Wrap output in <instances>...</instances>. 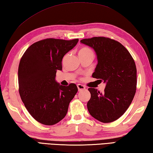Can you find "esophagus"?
I'll return each mask as SVG.
<instances>
[{
  "label": "esophagus",
  "instance_id": "1",
  "mask_svg": "<svg viewBox=\"0 0 153 153\" xmlns=\"http://www.w3.org/2000/svg\"><path fill=\"white\" fill-rule=\"evenodd\" d=\"M77 87H78V89L80 91H82V90H84L85 89V87L84 85H82L81 84H78L77 85Z\"/></svg>",
  "mask_w": 153,
  "mask_h": 153
}]
</instances>
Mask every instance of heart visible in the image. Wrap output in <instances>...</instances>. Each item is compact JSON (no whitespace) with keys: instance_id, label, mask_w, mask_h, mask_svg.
<instances>
[{"instance_id":"obj_1","label":"heart","mask_w":153,"mask_h":153,"mask_svg":"<svg viewBox=\"0 0 153 153\" xmlns=\"http://www.w3.org/2000/svg\"><path fill=\"white\" fill-rule=\"evenodd\" d=\"M89 52H92V51L89 48L85 47V48H81V49L79 50V53H89Z\"/></svg>"}]
</instances>
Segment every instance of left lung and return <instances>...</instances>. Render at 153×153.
<instances>
[{
  "mask_svg": "<svg viewBox=\"0 0 153 153\" xmlns=\"http://www.w3.org/2000/svg\"><path fill=\"white\" fill-rule=\"evenodd\" d=\"M81 42L93 48L98 63L93 78L106 82L103 93L89 88V114L103 123H109L124 114L134 97L137 80L134 60L128 50L116 40L105 37L83 39Z\"/></svg>",
  "mask_w": 153,
  "mask_h": 153,
  "instance_id": "left-lung-1",
  "label": "left lung"
}]
</instances>
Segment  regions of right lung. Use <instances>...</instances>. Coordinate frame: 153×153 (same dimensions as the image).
Here are the masks:
<instances>
[{"mask_svg": "<svg viewBox=\"0 0 153 153\" xmlns=\"http://www.w3.org/2000/svg\"><path fill=\"white\" fill-rule=\"evenodd\" d=\"M78 42L79 39L40 40L31 45L21 58L19 93L29 113L42 124L52 126L61 121L78 91L74 83L66 87L55 81L56 72L62 68L64 56Z\"/></svg>", "mask_w": 153, "mask_h": 153, "instance_id": "1", "label": "right lung"}]
</instances>
